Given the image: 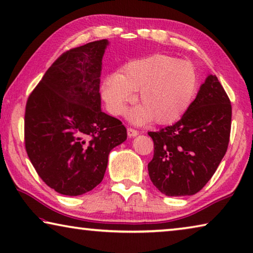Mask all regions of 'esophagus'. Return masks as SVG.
I'll use <instances>...</instances> for the list:
<instances>
[{"instance_id":"esophagus-1","label":"esophagus","mask_w":253,"mask_h":253,"mask_svg":"<svg viewBox=\"0 0 253 253\" xmlns=\"http://www.w3.org/2000/svg\"><path fill=\"white\" fill-rule=\"evenodd\" d=\"M127 134H128V136H129V137H135V136H137V135H138V130L134 129V128L128 127L127 128Z\"/></svg>"}]
</instances>
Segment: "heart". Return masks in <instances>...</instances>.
I'll use <instances>...</instances> for the list:
<instances>
[{
  "label": "heart",
  "instance_id": "1",
  "mask_svg": "<svg viewBox=\"0 0 253 253\" xmlns=\"http://www.w3.org/2000/svg\"><path fill=\"white\" fill-rule=\"evenodd\" d=\"M199 75L191 62L166 54H152L125 63L119 74H111L101 84V96L110 114L120 116L135 100L139 105L128 119L144 125L154 119L169 125L186 114L197 96Z\"/></svg>",
  "mask_w": 253,
  "mask_h": 253
}]
</instances>
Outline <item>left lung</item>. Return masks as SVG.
Wrapping results in <instances>:
<instances>
[{"instance_id": "1", "label": "left lung", "mask_w": 253, "mask_h": 253, "mask_svg": "<svg viewBox=\"0 0 253 253\" xmlns=\"http://www.w3.org/2000/svg\"><path fill=\"white\" fill-rule=\"evenodd\" d=\"M231 124V101L218 78L209 75L178 122L148 133L154 144L148 165L153 185L168 197L202 190L227 151Z\"/></svg>"}]
</instances>
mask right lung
I'll return each instance as SVG.
<instances>
[{
    "label": "right lung",
    "mask_w": 253,
    "mask_h": 253,
    "mask_svg": "<svg viewBox=\"0 0 253 253\" xmlns=\"http://www.w3.org/2000/svg\"><path fill=\"white\" fill-rule=\"evenodd\" d=\"M108 40L55 60L27 100L25 146L47 186L77 197L102 182L108 157L127 138L119 119L101 110L100 77Z\"/></svg>",
    "instance_id": "add662e5"
}]
</instances>
